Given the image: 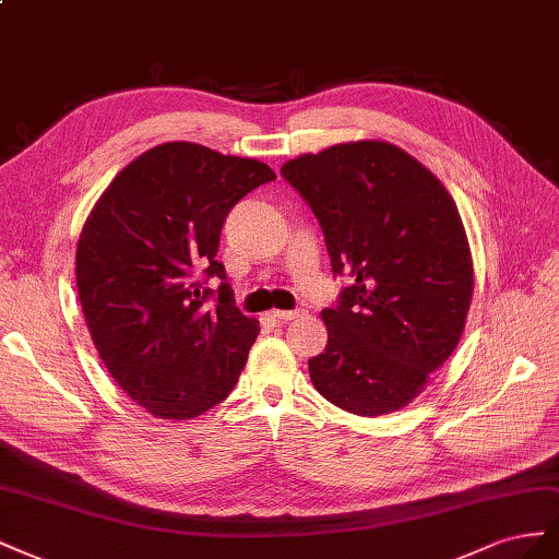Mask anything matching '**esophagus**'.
Returning a JSON list of instances; mask_svg holds the SVG:
<instances>
[{
	"mask_svg": "<svg viewBox=\"0 0 559 559\" xmlns=\"http://www.w3.org/2000/svg\"><path fill=\"white\" fill-rule=\"evenodd\" d=\"M299 316H305V311H278V309L271 311V318H274V321H278V323H290Z\"/></svg>",
	"mask_w": 559,
	"mask_h": 559,
	"instance_id": "34e87169",
	"label": "esophagus"
}]
</instances>
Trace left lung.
<instances>
[{"instance_id":"left-lung-1","label":"left lung","mask_w":559,"mask_h":559,"mask_svg":"<svg viewBox=\"0 0 559 559\" xmlns=\"http://www.w3.org/2000/svg\"><path fill=\"white\" fill-rule=\"evenodd\" d=\"M321 222L334 274L328 344L309 360L325 401L360 417L407 407L464 334L473 258L450 191L384 140H356L283 164Z\"/></svg>"}]
</instances>
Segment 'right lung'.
Masks as SVG:
<instances>
[{
  "instance_id": "1",
  "label": "right lung",
  "mask_w": 559,
  "mask_h": 559,
  "mask_svg": "<svg viewBox=\"0 0 559 559\" xmlns=\"http://www.w3.org/2000/svg\"><path fill=\"white\" fill-rule=\"evenodd\" d=\"M276 173L258 158L164 142L121 168L76 243V290L107 372L158 419L185 421L234 391L260 323L219 283L215 254L234 203Z\"/></svg>"
}]
</instances>
